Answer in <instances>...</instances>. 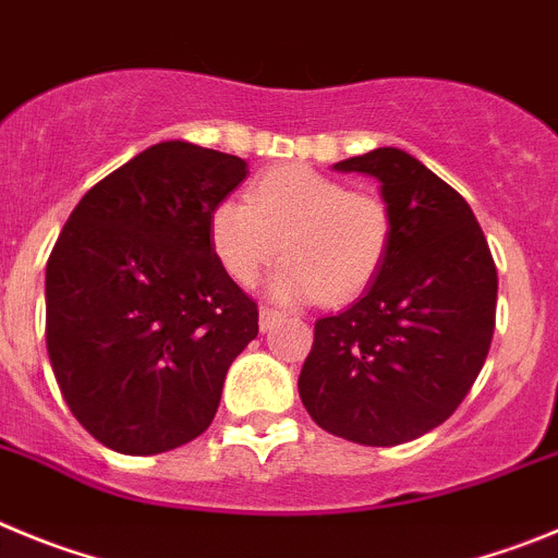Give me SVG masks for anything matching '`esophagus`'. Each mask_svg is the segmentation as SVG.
<instances>
[{
	"mask_svg": "<svg viewBox=\"0 0 558 558\" xmlns=\"http://www.w3.org/2000/svg\"><path fill=\"white\" fill-rule=\"evenodd\" d=\"M280 311L278 308H269V305H264V308H260V314H258V325H260V330H269V328H275V325L280 323Z\"/></svg>",
	"mask_w": 558,
	"mask_h": 558,
	"instance_id": "obj_1",
	"label": "esophagus"
}]
</instances>
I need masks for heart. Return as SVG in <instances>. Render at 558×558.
Here are the masks:
<instances>
[{"instance_id":"1","label":"heart","mask_w":558,"mask_h":558,"mask_svg":"<svg viewBox=\"0 0 558 558\" xmlns=\"http://www.w3.org/2000/svg\"><path fill=\"white\" fill-rule=\"evenodd\" d=\"M395 235L384 197L311 167H275L253 180L244 199L225 197L208 214V244L235 283H253L275 255L278 300L348 303L378 278Z\"/></svg>"}]
</instances>
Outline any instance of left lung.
I'll list each match as a JSON object with an SVG mask.
<instances>
[{
	"mask_svg": "<svg viewBox=\"0 0 558 558\" xmlns=\"http://www.w3.org/2000/svg\"><path fill=\"white\" fill-rule=\"evenodd\" d=\"M336 169L380 180L395 235L364 298L316 319L298 389L319 428L391 448L445 423L473 389L498 269L466 199L409 153L380 147Z\"/></svg>",
	"mask_w": 558,
	"mask_h": 558,
	"instance_id": "1",
	"label": "left lung"
}]
</instances>
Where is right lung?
Listing matches in <instances>:
<instances>
[{
  "mask_svg": "<svg viewBox=\"0 0 558 558\" xmlns=\"http://www.w3.org/2000/svg\"><path fill=\"white\" fill-rule=\"evenodd\" d=\"M247 160L189 142L135 155L85 192L47 260L60 395L105 448L155 456L210 425L258 305L208 244V214Z\"/></svg>",
  "mask_w": 558,
  "mask_h": 558,
  "instance_id": "right-lung-1",
  "label": "right lung"
}]
</instances>
